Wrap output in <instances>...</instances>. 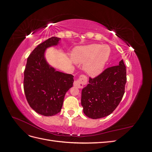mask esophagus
<instances>
[{"label":"esophagus","instance_id":"1","mask_svg":"<svg viewBox=\"0 0 152 152\" xmlns=\"http://www.w3.org/2000/svg\"><path fill=\"white\" fill-rule=\"evenodd\" d=\"M87 82V78L86 76L84 75H81L79 77V79L75 80L74 82V83H73V86L75 87H77V88H82L83 87L84 85L86 84Z\"/></svg>","mask_w":152,"mask_h":152}]
</instances>
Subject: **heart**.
Listing matches in <instances>:
<instances>
[{"instance_id":"b5f03b06","label":"heart","mask_w":152,"mask_h":152,"mask_svg":"<svg viewBox=\"0 0 152 152\" xmlns=\"http://www.w3.org/2000/svg\"><path fill=\"white\" fill-rule=\"evenodd\" d=\"M109 54L110 49L107 45L93 44L75 48L71 58L76 63H84L83 69L86 74L95 77L103 71Z\"/></svg>"}]
</instances>
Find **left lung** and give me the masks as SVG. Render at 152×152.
I'll return each instance as SVG.
<instances>
[{"label":"left lung","instance_id":"1","mask_svg":"<svg viewBox=\"0 0 152 152\" xmlns=\"http://www.w3.org/2000/svg\"><path fill=\"white\" fill-rule=\"evenodd\" d=\"M126 68L123 59L118 65L106 69L82 90L81 104L87 117L97 119L111 114L125 93Z\"/></svg>","mask_w":152,"mask_h":152}]
</instances>
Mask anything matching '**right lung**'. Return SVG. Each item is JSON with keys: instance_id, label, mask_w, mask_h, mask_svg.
Here are the masks:
<instances>
[{"instance_id": "obj_1", "label": "right lung", "mask_w": 152, "mask_h": 152, "mask_svg": "<svg viewBox=\"0 0 152 152\" xmlns=\"http://www.w3.org/2000/svg\"><path fill=\"white\" fill-rule=\"evenodd\" d=\"M61 38L53 37L35 48L27 59L24 72V91L30 107L44 116L61 111L64 97L73 87V76L57 71L46 60L45 53L56 46Z\"/></svg>"}]
</instances>
